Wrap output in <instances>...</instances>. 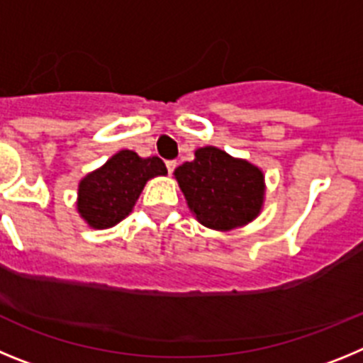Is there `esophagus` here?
<instances>
[{"mask_svg": "<svg viewBox=\"0 0 363 363\" xmlns=\"http://www.w3.org/2000/svg\"><path fill=\"white\" fill-rule=\"evenodd\" d=\"M176 165H178L176 162H167V171H169V174H172V172H174Z\"/></svg>", "mask_w": 363, "mask_h": 363, "instance_id": "34e87169", "label": "esophagus"}]
</instances>
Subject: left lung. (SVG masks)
Listing matches in <instances>:
<instances>
[{
    "label": "left lung",
    "mask_w": 363,
    "mask_h": 363,
    "mask_svg": "<svg viewBox=\"0 0 363 363\" xmlns=\"http://www.w3.org/2000/svg\"><path fill=\"white\" fill-rule=\"evenodd\" d=\"M189 211L203 227L227 233L251 223L265 201V176L255 163L207 145L174 171Z\"/></svg>",
    "instance_id": "1"
}]
</instances>
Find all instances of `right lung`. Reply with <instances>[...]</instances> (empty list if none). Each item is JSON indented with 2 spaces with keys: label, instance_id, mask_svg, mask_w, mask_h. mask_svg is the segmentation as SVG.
<instances>
[{
  "label": "right lung",
  "instance_id": "obj_1",
  "mask_svg": "<svg viewBox=\"0 0 363 363\" xmlns=\"http://www.w3.org/2000/svg\"><path fill=\"white\" fill-rule=\"evenodd\" d=\"M165 174V163L156 156L140 158L134 150H120L79 179L76 211L92 229L118 225L133 213L147 182Z\"/></svg>",
  "mask_w": 363,
  "mask_h": 363
}]
</instances>
